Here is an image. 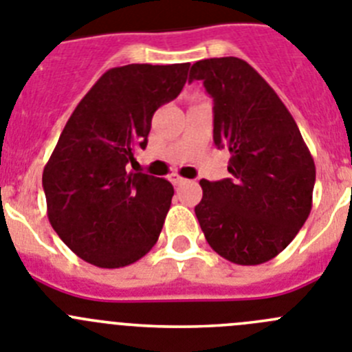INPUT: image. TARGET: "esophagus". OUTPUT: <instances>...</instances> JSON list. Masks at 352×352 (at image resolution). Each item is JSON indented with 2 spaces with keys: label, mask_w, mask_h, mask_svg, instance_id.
<instances>
[{
  "label": "esophagus",
  "mask_w": 352,
  "mask_h": 352,
  "mask_svg": "<svg viewBox=\"0 0 352 352\" xmlns=\"http://www.w3.org/2000/svg\"><path fill=\"white\" fill-rule=\"evenodd\" d=\"M169 179H170V183H173V185H183V183H186V179L183 178V176H179L178 173L170 174Z\"/></svg>",
  "instance_id": "1"
}]
</instances>
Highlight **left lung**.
Returning <instances> with one entry per match:
<instances>
[{"mask_svg": "<svg viewBox=\"0 0 352 352\" xmlns=\"http://www.w3.org/2000/svg\"><path fill=\"white\" fill-rule=\"evenodd\" d=\"M213 98V141L227 148L231 178L201 179L195 214L219 256L241 266L273 259L291 243L312 210L316 164L296 121L247 61L194 63Z\"/></svg>", "mask_w": 352, "mask_h": 352, "instance_id": "left-lung-1", "label": "left lung"}]
</instances>
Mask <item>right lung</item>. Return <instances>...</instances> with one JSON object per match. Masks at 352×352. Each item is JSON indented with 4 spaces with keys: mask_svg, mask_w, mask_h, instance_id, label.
Segmentation results:
<instances>
[{
    "mask_svg": "<svg viewBox=\"0 0 352 352\" xmlns=\"http://www.w3.org/2000/svg\"><path fill=\"white\" fill-rule=\"evenodd\" d=\"M188 67L111 68L68 118L42 185L52 229L86 263L123 268L157 243L174 188L126 166L148 144L155 111L179 95Z\"/></svg>",
    "mask_w": 352,
    "mask_h": 352,
    "instance_id": "add662e5",
    "label": "right lung"
}]
</instances>
